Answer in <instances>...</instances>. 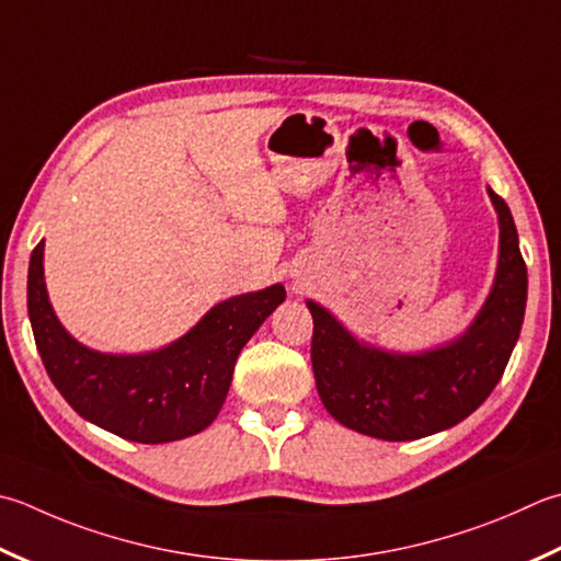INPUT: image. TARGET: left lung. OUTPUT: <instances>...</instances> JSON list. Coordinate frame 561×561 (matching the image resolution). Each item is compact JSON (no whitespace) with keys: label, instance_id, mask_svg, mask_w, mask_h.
I'll use <instances>...</instances> for the list:
<instances>
[{"label":"left lung","instance_id":"obj_1","mask_svg":"<svg viewBox=\"0 0 561 561\" xmlns=\"http://www.w3.org/2000/svg\"><path fill=\"white\" fill-rule=\"evenodd\" d=\"M499 265L491 291L462 335L421 353L383 350L359 340L316 301L311 362L316 389L337 423L379 440H419L465 421L506 369L528 301V270L508 204L493 194Z\"/></svg>","mask_w":561,"mask_h":561}]
</instances>
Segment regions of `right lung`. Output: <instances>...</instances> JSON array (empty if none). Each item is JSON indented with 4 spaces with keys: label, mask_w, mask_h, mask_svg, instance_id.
I'll return each mask as SVG.
<instances>
[{
    "label": "right lung",
    "mask_w": 561,
    "mask_h": 561,
    "mask_svg": "<svg viewBox=\"0 0 561 561\" xmlns=\"http://www.w3.org/2000/svg\"><path fill=\"white\" fill-rule=\"evenodd\" d=\"M284 299L282 284L230 296L160 350L99 353L65 331L53 311L43 240L28 262V318L50 381L84 421L130 443L184 440L211 425L240 350Z\"/></svg>",
    "instance_id": "1"
}]
</instances>
